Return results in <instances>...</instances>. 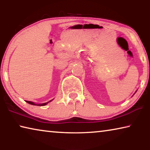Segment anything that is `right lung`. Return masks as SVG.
Here are the masks:
<instances>
[{
    "label": "right lung",
    "instance_id": "1",
    "mask_svg": "<svg viewBox=\"0 0 150 150\" xmlns=\"http://www.w3.org/2000/svg\"><path fill=\"white\" fill-rule=\"evenodd\" d=\"M52 100H51L50 101H49V102H51V101H52ZM49 102H47V103H42V104H35L34 103H33V102H31V101H28V100H26V103H28V104H30V105H35V106H45V105H46L47 104L49 103Z\"/></svg>",
    "mask_w": 150,
    "mask_h": 150
}]
</instances>
